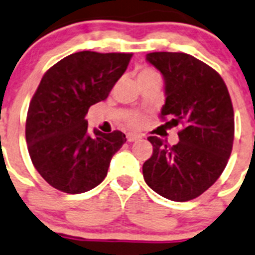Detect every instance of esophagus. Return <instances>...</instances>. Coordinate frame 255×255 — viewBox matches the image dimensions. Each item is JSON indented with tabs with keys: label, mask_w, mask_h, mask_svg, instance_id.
Returning a JSON list of instances; mask_svg holds the SVG:
<instances>
[{
	"label": "esophagus",
	"mask_w": 255,
	"mask_h": 255,
	"mask_svg": "<svg viewBox=\"0 0 255 255\" xmlns=\"http://www.w3.org/2000/svg\"><path fill=\"white\" fill-rule=\"evenodd\" d=\"M141 136L137 133H128L127 134V141L128 142H134V141L140 140Z\"/></svg>",
	"instance_id": "1"
}]
</instances>
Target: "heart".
Returning a JSON list of instances; mask_svg holds the SVG:
<instances>
[{"label": "heart", "instance_id": "obj_1", "mask_svg": "<svg viewBox=\"0 0 255 255\" xmlns=\"http://www.w3.org/2000/svg\"><path fill=\"white\" fill-rule=\"evenodd\" d=\"M147 79H159V75H158V72L155 71V70H153V68L150 67L141 68L137 74V80H147ZM140 122V118L134 117L129 121V124H131V126H137Z\"/></svg>", "mask_w": 255, "mask_h": 255}]
</instances>
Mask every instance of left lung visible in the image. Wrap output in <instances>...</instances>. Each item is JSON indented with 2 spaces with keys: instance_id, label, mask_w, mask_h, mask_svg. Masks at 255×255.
<instances>
[{
  "instance_id": "8db88e82",
  "label": "left lung",
  "mask_w": 255,
  "mask_h": 255,
  "mask_svg": "<svg viewBox=\"0 0 255 255\" xmlns=\"http://www.w3.org/2000/svg\"><path fill=\"white\" fill-rule=\"evenodd\" d=\"M146 61L164 79L160 118L170 117L183 129L172 146L157 136L147 137L153 154L142 166L144 179L164 198L193 200L218 180L230 159L235 137L230 93L220 75L193 55L155 51Z\"/></svg>"
}]
</instances>
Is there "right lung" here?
<instances>
[{
  "instance_id": "1",
  "label": "right lung",
  "mask_w": 255,
  "mask_h": 255,
  "mask_svg": "<svg viewBox=\"0 0 255 255\" xmlns=\"http://www.w3.org/2000/svg\"><path fill=\"white\" fill-rule=\"evenodd\" d=\"M131 58V53L78 51L42 76L29 104L25 140L35 168L55 189L84 193L108 175L127 138L121 131L91 133L85 115L108 98Z\"/></svg>"
}]
</instances>
